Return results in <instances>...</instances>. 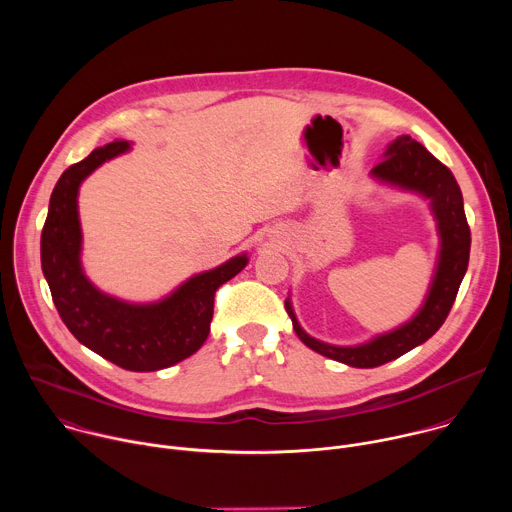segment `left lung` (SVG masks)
<instances>
[{"instance_id":"8db88e82","label":"left lung","mask_w":512,"mask_h":512,"mask_svg":"<svg viewBox=\"0 0 512 512\" xmlns=\"http://www.w3.org/2000/svg\"><path fill=\"white\" fill-rule=\"evenodd\" d=\"M371 178L429 200L437 235H440V251H437L427 296L417 314L391 332L377 334L362 344L336 346L310 336L300 326L289 298L285 300L291 324L308 348L356 369L381 367L423 344L440 330L454 306L470 259V227L464 214L462 190L454 174L440 160H435L419 141L411 139V135H399L391 141L383 160L371 170Z\"/></svg>"}]
</instances>
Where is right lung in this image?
<instances>
[{
  "label": "right lung",
  "instance_id": "1",
  "mask_svg": "<svg viewBox=\"0 0 512 512\" xmlns=\"http://www.w3.org/2000/svg\"><path fill=\"white\" fill-rule=\"evenodd\" d=\"M129 150V141H113L64 170L50 196L40 259L54 306L72 336L125 371L150 373L172 367L204 344L216 289L243 271L249 257L241 253L196 273L158 302L133 304L101 291L81 261L79 188L99 166Z\"/></svg>",
  "mask_w": 512,
  "mask_h": 512
}]
</instances>
